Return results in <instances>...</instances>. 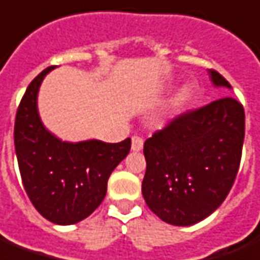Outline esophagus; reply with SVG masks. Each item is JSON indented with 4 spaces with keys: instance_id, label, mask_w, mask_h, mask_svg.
I'll use <instances>...</instances> for the list:
<instances>
[{
    "instance_id": "obj_1",
    "label": "esophagus",
    "mask_w": 260,
    "mask_h": 260,
    "mask_svg": "<svg viewBox=\"0 0 260 260\" xmlns=\"http://www.w3.org/2000/svg\"><path fill=\"white\" fill-rule=\"evenodd\" d=\"M143 148V139L141 136H132V150L139 152Z\"/></svg>"
}]
</instances>
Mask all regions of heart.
Here are the masks:
<instances>
[{"label":"heart","instance_id":"obj_1","mask_svg":"<svg viewBox=\"0 0 260 260\" xmlns=\"http://www.w3.org/2000/svg\"><path fill=\"white\" fill-rule=\"evenodd\" d=\"M188 95H190V90H188V88H184L183 92H181V99H187Z\"/></svg>","mask_w":260,"mask_h":260}]
</instances>
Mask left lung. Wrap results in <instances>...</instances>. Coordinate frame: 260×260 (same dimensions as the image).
I'll return each mask as SVG.
<instances>
[{"label":"left lung","mask_w":260,"mask_h":260,"mask_svg":"<svg viewBox=\"0 0 260 260\" xmlns=\"http://www.w3.org/2000/svg\"><path fill=\"white\" fill-rule=\"evenodd\" d=\"M212 84L231 88L215 70ZM245 138V111L232 97L211 101L173 118L145 141L142 194L156 215L177 226L207 218L237 177Z\"/></svg>","instance_id":"1"}]
</instances>
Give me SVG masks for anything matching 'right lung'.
<instances>
[{
    "mask_svg": "<svg viewBox=\"0 0 260 260\" xmlns=\"http://www.w3.org/2000/svg\"><path fill=\"white\" fill-rule=\"evenodd\" d=\"M53 70L45 69L30 81L15 117L14 141L25 191L50 222L72 225L87 218L103 203L112 170L129 153L131 139L107 143L91 139L63 142L42 124L38 91Z\"/></svg>",
    "mask_w": 260,
    "mask_h": 260,
    "instance_id": "1",
    "label": "right lung"
}]
</instances>
